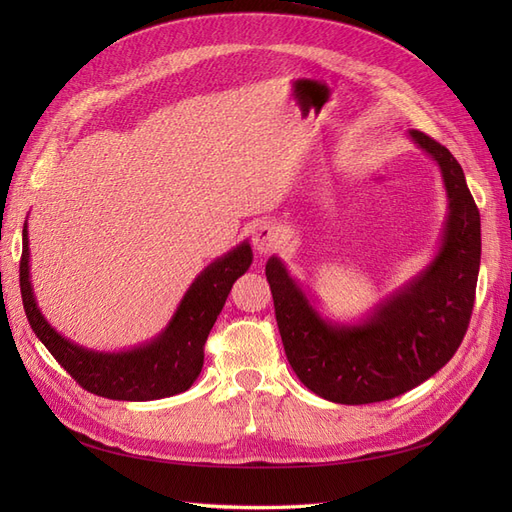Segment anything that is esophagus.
Listing matches in <instances>:
<instances>
[{"label": "esophagus", "instance_id": "obj_1", "mask_svg": "<svg viewBox=\"0 0 512 512\" xmlns=\"http://www.w3.org/2000/svg\"><path fill=\"white\" fill-rule=\"evenodd\" d=\"M280 232L271 222H258L252 230V245L260 254H271L280 247Z\"/></svg>", "mask_w": 512, "mask_h": 512}]
</instances>
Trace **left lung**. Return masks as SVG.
I'll return each instance as SVG.
<instances>
[{
	"mask_svg": "<svg viewBox=\"0 0 512 512\" xmlns=\"http://www.w3.org/2000/svg\"><path fill=\"white\" fill-rule=\"evenodd\" d=\"M410 138L438 162L448 220L438 256L359 324H333L309 303L284 262H267L275 320L294 374L316 395L361 406L414 389L453 359L468 331L480 267V215L466 175L425 132Z\"/></svg>",
	"mask_w": 512,
	"mask_h": 512,
	"instance_id": "1",
	"label": "left lung"
}]
</instances>
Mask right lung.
Listing matches in <instances>:
<instances>
[{"label":"right lung","mask_w":512,"mask_h":512,"mask_svg":"<svg viewBox=\"0 0 512 512\" xmlns=\"http://www.w3.org/2000/svg\"><path fill=\"white\" fill-rule=\"evenodd\" d=\"M252 265L247 241L200 273L185 292L168 327L151 342L123 352H96L59 335L38 309L29 282L27 222L23 226L21 297L29 324L55 361L85 391L119 401H151L188 391L205 361V342L218 320L228 292Z\"/></svg>","instance_id":"obj_1"}]
</instances>
